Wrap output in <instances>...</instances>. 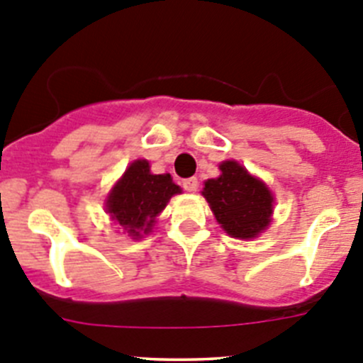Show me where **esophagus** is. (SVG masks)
Here are the masks:
<instances>
[{"mask_svg":"<svg viewBox=\"0 0 363 363\" xmlns=\"http://www.w3.org/2000/svg\"><path fill=\"white\" fill-rule=\"evenodd\" d=\"M182 188H184L186 191H197V188H199L197 177L184 179V181H182Z\"/></svg>","mask_w":363,"mask_h":363,"instance_id":"1","label":"esophagus"}]
</instances>
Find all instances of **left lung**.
Returning a JSON list of instances; mask_svg holds the SVG:
<instances>
[{"label":"left lung","instance_id":"obj_1","mask_svg":"<svg viewBox=\"0 0 363 363\" xmlns=\"http://www.w3.org/2000/svg\"><path fill=\"white\" fill-rule=\"evenodd\" d=\"M220 172L202 189L216 222L233 238H256L272 220V191L236 161H223Z\"/></svg>","mask_w":363,"mask_h":363}]
</instances>
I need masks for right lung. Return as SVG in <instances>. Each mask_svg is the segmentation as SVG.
Wrapping results in <instances>:
<instances>
[{"instance_id": "right-lung-1", "label": "right lung", "mask_w": 363, "mask_h": 363, "mask_svg": "<svg viewBox=\"0 0 363 363\" xmlns=\"http://www.w3.org/2000/svg\"><path fill=\"white\" fill-rule=\"evenodd\" d=\"M181 191L170 174H152L147 159H138L111 189L105 209L132 240H140L152 231L168 201Z\"/></svg>"}]
</instances>
